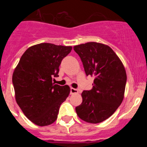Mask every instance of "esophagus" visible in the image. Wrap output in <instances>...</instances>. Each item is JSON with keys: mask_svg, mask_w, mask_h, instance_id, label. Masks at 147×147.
<instances>
[{"mask_svg": "<svg viewBox=\"0 0 147 147\" xmlns=\"http://www.w3.org/2000/svg\"><path fill=\"white\" fill-rule=\"evenodd\" d=\"M78 90L76 89V88H71V94H76V93H78Z\"/></svg>", "mask_w": 147, "mask_h": 147, "instance_id": "34e87169", "label": "esophagus"}]
</instances>
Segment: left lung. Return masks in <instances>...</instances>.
I'll return each instance as SVG.
<instances>
[{
    "instance_id": "obj_1",
    "label": "left lung",
    "mask_w": 147,
    "mask_h": 147,
    "mask_svg": "<svg viewBox=\"0 0 147 147\" xmlns=\"http://www.w3.org/2000/svg\"><path fill=\"white\" fill-rule=\"evenodd\" d=\"M87 76H94L93 88L82 93V102L76 107L78 116L97 124L110 117L124 99L127 74L124 65L110 46L90 42L75 45Z\"/></svg>"
}]
</instances>
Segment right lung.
Masks as SVG:
<instances>
[{"label":"right lung","mask_w":147,"mask_h":147,"mask_svg":"<svg viewBox=\"0 0 147 147\" xmlns=\"http://www.w3.org/2000/svg\"><path fill=\"white\" fill-rule=\"evenodd\" d=\"M71 46L40 43L32 45L22 55L12 75L15 99L24 115L36 125L53 124L61 104L71 89L52 82L59 76L62 59L71 51Z\"/></svg>","instance_id":"obj_1"}]
</instances>
